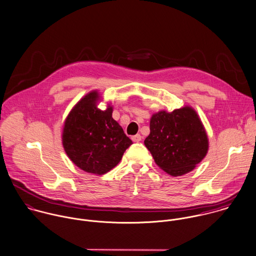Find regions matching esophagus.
Returning a JSON list of instances; mask_svg holds the SVG:
<instances>
[{
	"label": "esophagus",
	"mask_w": 256,
	"mask_h": 256,
	"mask_svg": "<svg viewBox=\"0 0 256 256\" xmlns=\"http://www.w3.org/2000/svg\"><path fill=\"white\" fill-rule=\"evenodd\" d=\"M132 140L134 142H140L142 140V136L140 134H136V136H132Z\"/></svg>",
	"instance_id": "1"
}]
</instances>
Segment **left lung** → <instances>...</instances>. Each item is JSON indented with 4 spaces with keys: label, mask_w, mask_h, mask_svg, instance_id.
<instances>
[{
    "label": "left lung",
    "mask_w": 256,
    "mask_h": 256,
    "mask_svg": "<svg viewBox=\"0 0 256 256\" xmlns=\"http://www.w3.org/2000/svg\"><path fill=\"white\" fill-rule=\"evenodd\" d=\"M144 144L155 163L172 176L192 171L208 148L203 124L190 106L154 114Z\"/></svg>",
    "instance_id": "8db88e82"
}]
</instances>
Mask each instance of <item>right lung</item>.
<instances>
[{
	"instance_id": "1",
	"label": "right lung",
	"mask_w": 256,
	"mask_h": 256,
	"mask_svg": "<svg viewBox=\"0 0 256 256\" xmlns=\"http://www.w3.org/2000/svg\"><path fill=\"white\" fill-rule=\"evenodd\" d=\"M98 92L86 95L69 112L63 128L65 152L80 169L102 175L112 169L132 144L112 118V108H97Z\"/></svg>"
}]
</instances>
